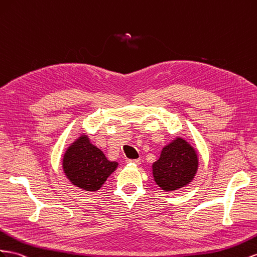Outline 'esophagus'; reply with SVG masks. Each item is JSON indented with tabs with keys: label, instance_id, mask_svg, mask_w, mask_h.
Wrapping results in <instances>:
<instances>
[{
	"label": "esophagus",
	"instance_id": "34e87169",
	"mask_svg": "<svg viewBox=\"0 0 257 257\" xmlns=\"http://www.w3.org/2000/svg\"><path fill=\"white\" fill-rule=\"evenodd\" d=\"M127 163H133V164H135V165H138V164H141V160L140 159H135V160H127Z\"/></svg>",
	"mask_w": 257,
	"mask_h": 257
}]
</instances>
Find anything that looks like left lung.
Here are the masks:
<instances>
[{
    "instance_id": "8db88e82",
    "label": "left lung",
    "mask_w": 257,
    "mask_h": 257,
    "mask_svg": "<svg viewBox=\"0 0 257 257\" xmlns=\"http://www.w3.org/2000/svg\"><path fill=\"white\" fill-rule=\"evenodd\" d=\"M151 169L155 183L163 191L178 190L195 178L199 169L198 152L189 142L177 136L164 146Z\"/></svg>"
}]
</instances>
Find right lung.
I'll return each instance as SVG.
<instances>
[{
    "instance_id": "obj_1",
    "label": "right lung",
    "mask_w": 257,
    "mask_h": 257,
    "mask_svg": "<svg viewBox=\"0 0 257 257\" xmlns=\"http://www.w3.org/2000/svg\"><path fill=\"white\" fill-rule=\"evenodd\" d=\"M119 163L110 161L93 145L86 133H82L62 155L61 169L73 186L84 191H97L116 170Z\"/></svg>"
}]
</instances>
